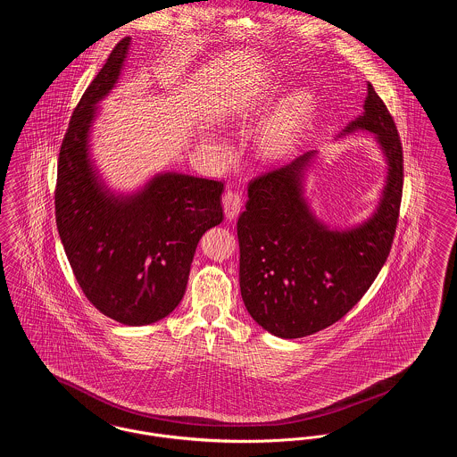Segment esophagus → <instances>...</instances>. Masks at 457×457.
<instances>
[{"label": "esophagus", "instance_id": "esophagus-1", "mask_svg": "<svg viewBox=\"0 0 457 457\" xmlns=\"http://www.w3.org/2000/svg\"><path fill=\"white\" fill-rule=\"evenodd\" d=\"M222 209H224V213H226V217L229 220L235 219L240 213V209H242V196H240V193H237L233 189H228L224 193V196H222Z\"/></svg>", "mask_w": 457, "mask_h": 457}]
</instances>
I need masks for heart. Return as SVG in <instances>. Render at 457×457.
<instances>
[{"instance_id":"heart-1","label":"heart","mask_w":457,"mask_h":457,"mask_svg":"<svg viewBox=\"0 0 457 457\" xmlns=\"http://www.w3.org/2000/svg\"><path fill=\"white\" fill-rule=\"evenodd\" d=\"M268 97L264 87H248L235 92L224 105V118L231 123H240L246 116L262 104ZM316 111V94L312 87H295L290 90L271 114L266 118L259 136L257 153L264 160H278L285 156L294 144L299 141L306 127L312 123ZM209 149L222 154L226 147L215 139H207Z\"/></svg>"}]
</instances>
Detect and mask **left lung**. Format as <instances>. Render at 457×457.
<instances>
[{
  "instance_id": "left-lung-1",
  "label": "left lung",
  "mask_w": 457,
  "mask_h": 457,
  "mask_svg": "<svg viewBox=\"0 0 457 457\" xmlns=\"http://www.w3.org/2000/svg\"><path fill=\"white\" fill-rule=\"evenodd\" d=\"M374 134L386 177L374 212L350 228L323 222L306 196L318 151L248 184L238 219L240 290L246 312L281 339L312 336L363 297L386 262L403 186L402 144L385 103L367 83L363 112L336 137Z\"/></svg>"
}]
</instances>
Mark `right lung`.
Segmentation results:
<instances>
[{"label": "right lung", "instance_id": "add662e5", "mask_svg": "<svg viewBox=\"0 0 457 457\" xmlns=\"http://www.w3.org/2000/svg\"><path fill=\"white\" fill-rule=\"evenodd\" d=\"M130 39L114 46L71 116L59 153L55 219L87 299L103 315L141 327L182 301L200 238L222 222L224 184L180 172L154 174L130 193L105 184L92 158V132Z\"/></svg>", "mask_w": 457, "mask_h": 457}]
</instances>
